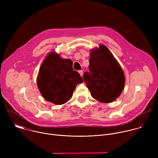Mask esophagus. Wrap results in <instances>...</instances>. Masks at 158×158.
Wrapping results in <instances>:
<instances>
[{"label":"esophagus","mask_w":158,"mask_h":158,"mask_svg":"<svg viewBox=\"0 0 158 158\" xmlns=\"http://www.w3.org/2000/svg\"><path fill=\"white\" fill-rule=\"evenodd\" d=\"M79 74H80L81 76H82V75H83V71H82V70L79 71Z\"/></svg>","instance_id":"1"}]
</instances>
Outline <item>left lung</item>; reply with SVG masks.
I'll return each instance as SVG.
<instances>
[{
	"label": "left lung",
	"instance_id": "left-lung-1",
	"mask_svg": "<svg viewBox=\"0 0 158 158\" xmlns=\"http://www.w3.org/2000/svg\"><path fill=\"white\" fill-rule=\"evenodd\" d=\"M89 72L84 81L92 97L101 102L114 101L124 89L125 76L119 64L104 45L91 51Z\"/></svg>",
	"mask_w": 158,
	"mask_h": 158
}]
</instances>
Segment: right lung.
Masks as SVG:
<instances>
[{"mask_svg":"<svg viewBox=\"0 0 158 158\" xmlns=\"http://www.w3.org/2000/svg\"><path fill=\"white\" fill-rule=\"evenodd\" d=\"M73 61L63 59L55 52L49 53L39 71L37 83L46 101L63 104L71 99L77 84L83 82L78 72L74 71Z\"/></svg>","mask_w":158,"mask_h":158,"instance_id":"1","label":"right lung"}]
</instances>
